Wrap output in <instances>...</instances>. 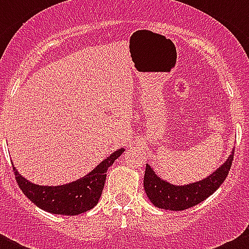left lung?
I'll return each instance as SVG.
<instances>
[{
  "instance_id": "8db88e82",
  "label": "left lung",
  "mask_w": 249,
  "mask_h": 249,
  "mask_svg": "<svg viewBox=\"0 0 249 249\" xmlns=\"http://www.w3.org/2000/svg\"><path fill=\"white\" fill-rule=\"evenodd\" d=\"M232 160L233 150L229 159L212 175L200 182L190 183L189 185H182V187L172 185L160 179L152 167L147 165L144 179H143L144 190L153 205L162 210L183 211L194 207L195 205L207 199L220 187V184L229 175Z\"/></svg>"
}]
</instances>
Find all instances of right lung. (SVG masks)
Listing matches in <instances>:
<instances>
[{
	"label": "right lung",
	"instance_id": "add662e5",
	"mask_svg": "<svg viewBox=\"0 0 249 249\" xmlns=\"http://www.w3.org/2000/svg\"><path fill=\"white\" fill-rule=\"evenodd\" d=\"M125 149H118L76 182L57 187H43L30 183L13 166L16 180L25 196L36 206L54 214L76 215L91 210L99 202L106 182V172Z\"/></svg>",
	"mask_w": 249,
	"mask_h": 249
}]
</instances>
